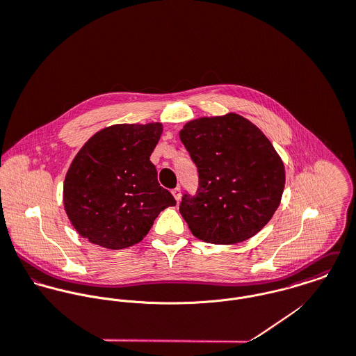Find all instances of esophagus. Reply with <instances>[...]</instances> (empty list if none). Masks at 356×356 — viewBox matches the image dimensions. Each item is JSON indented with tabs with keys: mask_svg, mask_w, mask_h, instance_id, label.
<instances>
[{
	"mask_svg": "<svg viewBox=\"0 0 356 356\" xmlns=\"http://www.w3.org/2000/svg\"><path fill=\"white\" fill-rule=\"evenodd\" d=\"M172 195H174L175 200H177V202H179V200H181V196H182V193H181V188H179V186H177L175 189H172Z\"/></svg>",
	"mask_w": 356,
	"mask_h": 356,
	"instance_id": "34e87169",
	"label": "esophagus"
}]
</instances>
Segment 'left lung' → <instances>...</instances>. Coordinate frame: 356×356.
<instances>
[{
    "instance_id": "1",
    "label": "left lung",
    "mask_w": 356,
    "mask_h": 356,
    "mask_svg": "<svg viewBox=\"0 0 356 356\" xmlns=\"http://www.w3.org/2000/svg\"><path fill=\"white\" fill-rule=\"evenodd\" d=\"M181 141L199 172L195 195L179 212L195 237L237 244L260 232L278 208L285 170L266 136L240 115L202 118L185 124Z\"/></svg>"
}]
</instances>
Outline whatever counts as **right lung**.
<instances>
[{
  "mask_svg": "<svg viewBox=\"0 0 356 356\" xmlns=\"http://www.w3.org/2000/svg\"><path fill=\"white\" fill-rule=\"evenodd\" d=\"M161 124H116L96 133L75 156L63 202L75 230L90 243L122 250L140 243L174 196L149 160Z\"/></svg>",
  "mask_w": 356,
  "mask_h": 356,
  "instance_id": "right-lung-1",
  "label": "right lung"
}]
</instances>
